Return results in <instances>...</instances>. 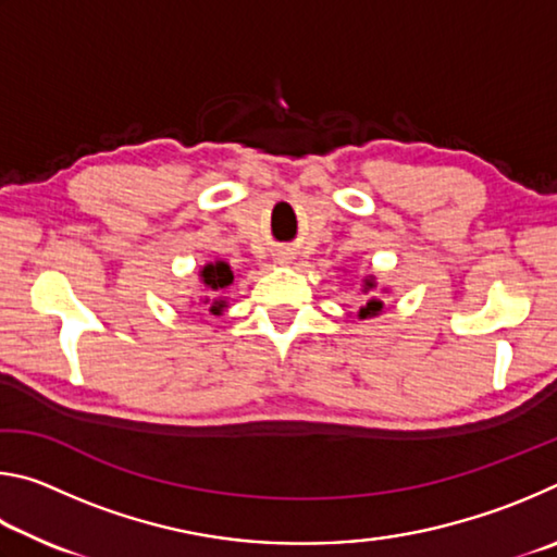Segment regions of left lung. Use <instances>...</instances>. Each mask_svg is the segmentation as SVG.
Returning <instances> with one entry per match:
<instances>
[{"label": "left lung", "mask_w": 557, "mask_h": 557, "mask_svg": "<svg viewBox=\"0 0 557 557\" xmlns=\"http://www.w3.org/2000/svg\"><path fill=\"white\" fill-rule=\"evenodd\" d=\"M366 287H373V282H366ZM383 309V301L371 297L369 301H366V307H361V312H358V317L366 319V317H375Z\"/></svg>", "instance_id": "8db88e82"}]
</instances>
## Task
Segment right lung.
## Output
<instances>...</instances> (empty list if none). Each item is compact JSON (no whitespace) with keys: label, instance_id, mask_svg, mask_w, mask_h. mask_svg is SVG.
<instances>
[{"label":"right lung","instance_id":"add662e5","mask_svg":"<svg viewBox=\"0 0 557 557\" xmlns=\"http://www.w3.org/2000/svg\"><path fill=\"white\" fill-rule=\"evenodd\" d=\"M201 280H203V285L211 289V295H219L221 289H225L233 282V272H231L228 265H225V262L219 260V262H211V265L203 268ZM201 305L209 307L211 314H221L223 307H225V299H213V301L203 299Z\"/></svg>","mask_w":557,"mask_h":557}]
</instances>
